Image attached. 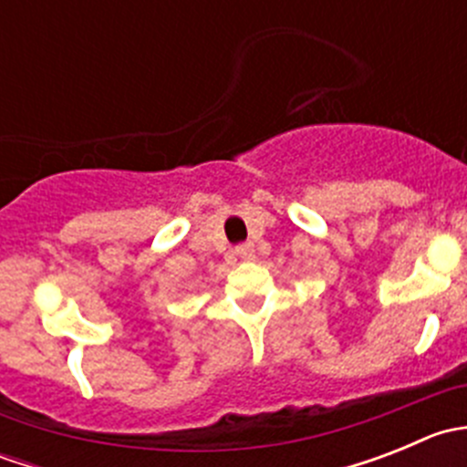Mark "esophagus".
Masks as SVG:
<instances>
[{"mask_svg":"<svg viewBox=\"0 0 467 467\" xmlns=\"http://www.w3.org/2000/svg\"><path fill=\"white\" fill-rule=\"evenodd\" d=\"M237 255H239V260H244V262L255 260V246H253V244H244V246L237 248Z\"/></svg>","mask_w":467,"mask_h":467,"instance_id":"34e87169","label":"esophagus"}]
</instances>
